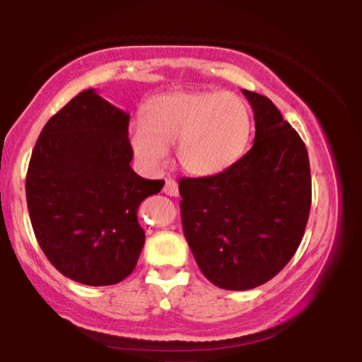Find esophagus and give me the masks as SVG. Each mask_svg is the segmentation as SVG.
<instances>
[{"label":"esophagus","mask_w":362,"mask_h":362,"mask_svg":"<svg viewBox=\"0 0 362 362\" xmlns=\"http://www.w3.org/2000/svg\"><path fill=\"white\" fill-rule=\"evenodd\" d=\"M163 192L167 195H172V197H177V195H178V184L175 180H173V178H167V180H165Z\"/></svg>","instance_id":"esophagus-1"}]
</instances>
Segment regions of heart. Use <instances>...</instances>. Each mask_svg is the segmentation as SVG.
I'll return each mask as SVG.
<instances>
[{"label":"heart","instance_id":"obj_1","mask_svg":"<svg viewBox=\"0 0 362 362\" xmlns=\"http://www.w3.org/2000/svg\"><path fill=\"white\" fill-rule=\"evenodd\" d=\"M252 132V115L230 91H173L153 98L143 120L129 129L132 153L148 170H158L177 144L178 163L195 177L218 175L242 158Z\"/></svg>","mask_w":362,"mask_h":362}]
</instances>
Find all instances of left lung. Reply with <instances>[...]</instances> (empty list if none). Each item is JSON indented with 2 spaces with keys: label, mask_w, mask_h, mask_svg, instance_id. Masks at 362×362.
Segmentation results:
<instances>
[{
  "label": "left lung",
  "mask_w": 362,
  "mask_h": 362,
  "mask_svg": "<svg viewBox=\"0 0 362 362\" xmlns=\"http://www.w3.org/2000/svg\"><path fill=\"white\" fill-rule=\"evenodd\" d=\"M242 91L255 120L250 151L218 175L178 182L194 259L214 286L230 291L257 288L286 267L311 206L310 160L300 134L267 97Z\"/></svg>",
  "instance_id": "left-lung-1"
}]
</instances>
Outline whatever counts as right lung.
<instances>
[{
	"mask_svg": "<svg viewBox=\"0 0 362 362\" xmlns=\"http://www.w3.org/2000/svg\"><path fill=\"white\" fill-rule=\"evenodd\" d=\"M129 114L93 88L47 120L27 172V206L37 242L62 276L86 286L117 284L144 245L138 207L163 180L131 168Z\"/></svg>",
	"mask_w": 362,
	"mask_h": 362,
	"instance_id": "right-lung-1",
	"label": "right lung"
}]
</instances>
